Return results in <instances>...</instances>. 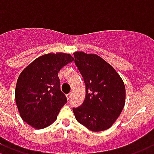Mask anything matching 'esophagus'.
I'll use <instances>...</instances> for the list:
<instances>
[{"label":"esophagus","instance_id":"esophagus-1","mask_svg":"<svg viewBox=\"0 0 154 154\" xmlns=\"http://www.w3.org/2000/svg\"><path fill=\"white\" fill-rule=\"evenodd\" d=\"M71 96H72V92H70V93L67 94V98H68V100H69V99L71 98Z\"/></svg>","mask_w":154,"mask_h":154}]
</instances>
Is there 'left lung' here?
<instances>
[{
  "label": "left lung",
  "instance_id": "obj_1",
  "mask_svg": "<svg viewBox=\"0 0 154 154\" xmlns=\"http://www.w3.org/2000/svg\"><path fill=\"white\" fill-rule=\"evenodd\" d=\"M74 62L86 85V98L73 108L77 121L92 131L109 129L125 105L126 89L114 68L97 54L73 53Z\"/></svg>",
  "mask_w": 154,
  "mask_h": 154
}]
</instances>
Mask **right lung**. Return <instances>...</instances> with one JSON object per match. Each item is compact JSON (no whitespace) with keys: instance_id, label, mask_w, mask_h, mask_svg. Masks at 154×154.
<instances>
[{"instance_id":"add662e5","label":"right lung","mask_w":154,"mask_h":154,"mask_svg":"<svg viewBox=\"0 0 154 154\" xmlns=\"http://www.w3.org/2000/svg\"><path fill=\"white\" fill-rule=\"evenodd\" d=\"M65 53L44 54L27 66L19 75L15 88V101L19 114L35 129L51 125L67 98L60 90V69L73 61Z\"/></svg>"}]
</instances>
